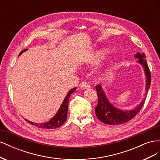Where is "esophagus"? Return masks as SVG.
I'll use <instances>...</instances> for the list:
<instances>
[{
    "label": "esophagus",
    "instance_id": "esophagus-1",
    "mask_svg": "<svg viewBox=\"0 0 160 160\" xmlns=\"http://www.w3.org/2000/svg\"><path fill=\"white\" fill-rule=\"evenodd\" d=\"M79 88L80 89H89L90 88V85L88 83V82H85V81H83V82H81V83L79 85Z\"/></svg>",
    "mask_w": 160,
    "mask_h": 160
}]
</instances>
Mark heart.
Returning <instances> with one entry per match:
<instances>
[{
    "label": "heart",
    "mask_w": 160,
    "mask_h": 160,
    "mask_svg": "<svg viewBox=\"0 0 160 160\" xmlns=\"http://www.w3.org/2000/svg\"><path fill=\"white\" fill-rule=\"evenodd\" d=\"M108 51L106 49H100L98 50V51H96V52L94 54L93 59L91 60V62H95L97 61H98L99 60H100L101 58L103 57H104V55L107 53Z\"/></svg>",
    "instance_id": "1"
}]
</instances>
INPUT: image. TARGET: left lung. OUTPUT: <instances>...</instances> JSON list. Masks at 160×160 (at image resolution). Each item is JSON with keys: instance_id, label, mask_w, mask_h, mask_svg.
Masks as SVG:
<instances>
[{"instance_id": "obj_1", "label": "left lung", "mask_w": 160, "mask_h": 160, "mask_svg": "<svg viewBox=\"0 0 160 160\" xmlns=\"http://www.w3.org/2000/svg\"><path fill=\"white\" fill-rule=\"evenodd\" d=\"M134 57L139 59L138 62L139 64H141L144 68L145 74H146V91L147 95L150 84H151V74H150L147 61L145 59L146 55H145L144 52H143L142 54L137 52V54L135 55ZM95 89L98 92V103L95 108L96 116L104 123L111 125L122 124L132 119L141 110L145 103V101H146V98H145V99L142 100V102L137 107H135V109L132 110L123 111L116 108L114 105L109 102L102 89V87L100 85H96Z\"/></svg>"}]
</instances>
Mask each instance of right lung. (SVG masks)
Listing matches in <instances>:
<instances>
[{
  "instance_id": "right-lung-1",
  "label": "right lung",
  "mask_w": 160,
  "mask_h": 160,
  "mask_svg": "<svg viewBox=\"0 0 160 160\" xmlns=\"http://www.w3.org/2000/svg\"><path fill=\"white\" fill-rule=\"evenodd\" d=\"M27 49H24L22 50L20 53H19V55L20 56L23 52L26 51ZM76 90V88H74L71 89L68 93H67L65 98L64 99L61 105V107L57 111L56 115L53 117L52 119H51L49 121H48L47 122L42 123H33L31 122H29L26 119L27 122L30 123L32 125H35L38 128H42V129H55L57 128H59L61 125H62L65 123L66 121L67 117V111H68V105H69V99L71 95L75 92Z\"/></svg>"
}]
</instances>
